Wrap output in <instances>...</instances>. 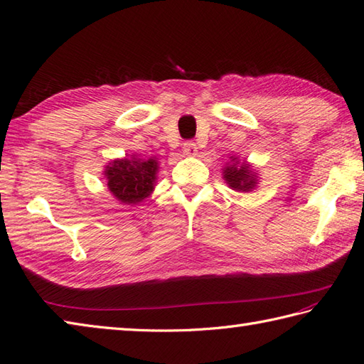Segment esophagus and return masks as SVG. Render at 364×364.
Instances as JSON below:
<instances>
[{
    "instance_id": "obj_1",
    "label": "esophagus",
    "mask_w": 364,
    "mask_h": 364,
    "mask_svg": "<svg viewBox=\"0 0 364 364\" xmlns=\"http://www.w3.org/2000/svg\"><path fill=\"white\" fill-rule=\"evenodd\" d=\"M183 151H184V154H186V156H197L198 148H197V145L194 144V141H186V144L183 145Z\"/></svg>"
}]
</instances>
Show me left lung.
<instances>
[{"label":"left lung","instance_id":"8db88e82","mask_svg":"<svg viewBox=\"0 0 364 364\" xmlns=\"http://www.w3.org/2000/svg\"><path fill=\"white\" fill-rule=\"evenodd\" d=\"M223 175L229 188L235 191L249 192L257 186V175L252 167L246 161L240 162L235 156H232L230 162L223 168Z\"/></svg>","mask_w":364,"mask_h":364}]
</instances>
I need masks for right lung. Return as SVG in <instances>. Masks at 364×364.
<instances>
[{
	"mask_svg": "<svg viewBox=\"0 0 364 364\" xmlns=\"http://www.w3.org/2000/svg\"><path fill=\"white\" fill-rule=\"evenodd\" d=\"M159 164L156 158L140 159L137 156L115 159L105 167L107 188L118 202L135 205L151 196Z\"/></svg>",
	"mask_w": 364,
	"mask_h": 364,
	"instance_id": "add662e5",
	"label": "right lung"
}]
</instances>
